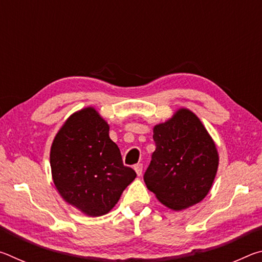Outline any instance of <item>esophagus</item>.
I'll use <instances>...</instances> for the list:
<instances>
[{"mask_svg": "<svg viewBox=\"0 0 262 262\" xmlns=\"http://www.w3.org/2000/svg\"><path fill=\"white\" fill-rule=\"evenodd\" d=\"M134 170H135L137 176H141L142 171H143V165H142V164H136V165L134 166Z\"/></svg>", "mask_w": 262, "mask_h": 262, "instance_id": "1", "label": "esophagus"}]
</instances>
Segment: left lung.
<instances>
[{"mask_svg": "<svg viewBox=\"0 0 262 262\" xmlns=\"http://www.w3.org/2000/svg\"><path fill=\"white\" fill-rule=\"evenodd\" d=\"M152 137L156 150L143 177L148 189L173 210L202 201L214 183L219 152L200 119L180 108L154 127Z\"/></svg>", "mask_w": 262, "mask_h": 262, "instance_id": "1", "label": "left lung"}]
</instances>
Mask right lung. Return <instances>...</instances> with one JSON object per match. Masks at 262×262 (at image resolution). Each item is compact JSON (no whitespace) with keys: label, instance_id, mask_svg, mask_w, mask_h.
I'll use <instances>...</instances> for the list:
<instances>
[{"label":"right lung","instance_id":"right-lung-1","mask_svg":"<svg viewBox=\"0 0 262 262\" xmlns=\"http://www.w3.org/2000/svg\"><path fill=\"white\" fill-rule=\"evenodd\" d=\"M94 107L70 115L51 148L52 177L66 202L88 216L107 214L136 178Z\"/></svg>","mask_w":262,"mask_h":262}]
</instances>
